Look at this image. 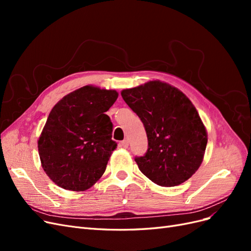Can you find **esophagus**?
Returning a JSON list of instances; mask_svg holds the SVG:
<instances>
[{"mask_svg": "<svg viewBox=\"0 0 251 251\" xmlns=\"http://www.w3.org/2000/svg\"><path fill=\"white\" fill-rule=\"evenodd\" d=\"M121 147L127 148L128 147V140L127 139H124L123 141H121Z\"/></svg>", "mask_w": 251, "mask_h": 251, "instance_id": "34e87169", "label": "esophagus"}]
</instances>
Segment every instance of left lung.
Returning a JSON list of instances; mask_svg holds the SVG:
<instances>
[{
  "label": "left lung",
  "mask_w": 251,
  "mask_h": 251,
  "mask_svg": "<svg viewBox=\"0 0 251 251\" xmlns=\"http://www.w3.org/2000/svg\"><path fill=\"white\" fill-rule=\"evenodd\" d=\"M121 96L146 127L148 151L135 158L141 173L165 187L191 178L203 161L207 131L189 98L158 79L124 89Z\"/></svg>",
  "instance_id": "left-lung-1"
}]
</instances>
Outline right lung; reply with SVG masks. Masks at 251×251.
Returning <instances> with one entry per match:
<instances>
[{"label":"right lung","instance_id":"1","mask_svg":"<svg viewBox=\"0 0 251 251\" xmlns=\"http://www.w3.org/2000/svg\"><path fill=\"white\" fill-rule=\"evenodd\" d=\"M118 92L88 85L67 94L52 108L37 140L42 168L67 191L83 192L103 175L117 143L104 114Z\"/></svg>","mask_w":251,"mask_h":251}]
</instances>
